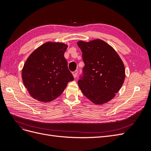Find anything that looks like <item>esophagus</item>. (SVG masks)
Returning <instances> with one entry per match:
<instances>
[{"label": "esophagus", "instance_id": "34e87169", "mask_svg": "<svg viewBox=\"0 0 151 151\" xmlns=\"http://www.w3.org/2000/svg\"><path fill=\"white\" fill-rule=\"evenodd\" d=\"M77 73H78V70H75L74 72L72 73V74H73V76H74V78H76V77H77Z\"/></svg>", "mask_w": 151, "mask_h": 151}]
</instances>
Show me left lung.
<instances>
[{
  "label": "left lung",
  "instance_id": "8db88e82",
  "mask_svg": "<svg viewBox=\"0 0 151 151\" xmlns=\"http://www.w3.org/2000/svg\"><path fill=\"white\" fill-rule=\"evenodd\" d=\"M77 45L85 64L78 81L79 88L96 104L108 102L124 83L125 69L122 59L112 47L101 40L79 41Z\"/></svg>",
  "mask_w": 151,
  "mask_h": 151
}]
</instances>
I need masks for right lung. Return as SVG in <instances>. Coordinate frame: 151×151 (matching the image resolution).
<instances>
[{
    "label": "right lung",
    "mask_w": 151,
    "mask_h": 151,
    "mask_svg": "<svg viewBox=\"0 0 151 151\" xmlns=\"http://www.w3.org/2000/svg\"><path fill=\"white\" fill-rule=\"evenodd\" d=\"M67 45L47 42L27 59L22 70V82L32 98L48 103L58 97L74 80L64 53Z\"/></svg>",
    "instance_id": "right-lung-1"
}]
</instances>
